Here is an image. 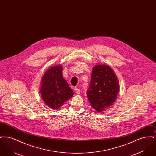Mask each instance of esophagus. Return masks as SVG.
<instances>
[{
    "label": "esophagus",
    "mask_w": 156,
    "mask_h": 156,
    "mask_svg": "<svg viewBox=\"0 0 156 156\" xmlns=\"http://www.w3.org/2000/svg\"><path fill=\"white\" fill-rule=\"evenodd\" d=\"M74 90L75 92V93H76V94H78V95L80 94V93H81L80 90V89H78V88H75Z\"/></svg>",
    "instance_id": "1"
}]
</instances>
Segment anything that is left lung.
<instances>
[{
  "instance_id": "obj_1",
  "label": "left lung",
  "mask_w": 156,
  "mask_h": 156,
  "mask_svg": "<svg viewBox=\"0 0 156 156\" xmlns=\"http://www.w3.org/2000/svg\"><path fill=\"white\" fill-rule=\"evenodd\" d=\"M91 75V81L87 92L88 101L95 111L103 112L117 99L119 81L113 70L106 64L95 66Z\"/></svg>"
}]
</instances>
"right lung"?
I'll use <instances>...</instances> for the list:
<instances>
[{
    "label": "right lung",
    "instance_id": "obj_1",
    "mask_svg": "<svg viewBox=\"0 0 156 156\" xmlns=\"http://www.w3.org/2000/svg\"><path fill=\"white\" fill-rule=\"evenodd\" d=\"M41 97L45 104L53 110H57L74 95L62 75L61 64L50 67L41 81Z\"/></svg>",
    "mask_w": 156,
    "mask_h": 156
}]
</instances>
